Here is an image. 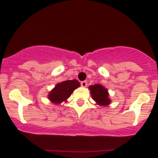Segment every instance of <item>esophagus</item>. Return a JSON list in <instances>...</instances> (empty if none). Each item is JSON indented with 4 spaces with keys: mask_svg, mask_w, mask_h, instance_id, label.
<instances>
[{
    "mask_svg": "<svg viewBox=\"0 0 158 158\" xmlns=\"http://www.w3.org/2000/svg\"><path fill=\"white\" fill-rule=\"evenodd\" d=\"M81 85H82V87H85L87 85V82L86 81H82V82H81Z\"/></svg>",
    "mask_w": 158,
    "mask_h": 158,
    "instance_id": "esophagus-1",
    "label": "esophagus"
}]
</instances>
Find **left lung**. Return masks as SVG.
<instances>
[{
    "label": "left lung",
    "instance_id": "left-lung-1",
    "mask_svg": "<svg viewBox=\"0 0 158 158\" xmlns=\"http://www.w3.org/2000/svg\"><path fill=\"white\" fill-rule=\"evenodd\" d=\"M91 91V95L94 101L100 106H107L110 103L109 98V93L105 87L100 84H95L94 85L89 86Z\"/></svg>",
    "mask_w": 158,
    "mask_h": 158
}]
</instances>
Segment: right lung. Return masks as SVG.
<instances>
[{
  "instance_id": "1",
  "label": "right lung",
  "mask_w": 158,
  "mask_h": 158,
  "mask_svg": "<svg viewBox=\"0 0 158 158\" xmlns=\"http://www.w3.org/2000/svg\"><path fill=\"white\" fill-rule=\"evenodd\" d=\"M80 84L76 79L66 80L58 83L55 88L49 92V99L55 104L61 103L70 97L73 91Z\"/></svg>"
}]
</instances>
